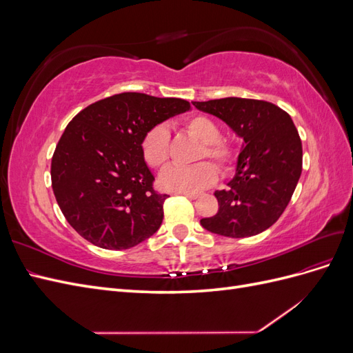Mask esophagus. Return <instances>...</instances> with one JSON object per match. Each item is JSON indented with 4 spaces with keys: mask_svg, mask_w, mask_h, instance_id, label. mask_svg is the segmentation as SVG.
I'll use <instances>...</instances> for the list:
<instances>
[{
    "mask_svg": "<svg viewBox=\"0 0 353 353\" xmlns=\"http://www.w3.org/2000/svg\"><path fill=\"white\" fill-rule=\"evenodd\" d=\"M176 194L185 196V197H188V199H191V200H194V199L199 197V193H183V191H181V193H176Z\"/></svg>",
    "mask_w": 353,
    "mask_h": 353,
    "instance_id": "obj_1",
    "label": "esophagus"
}]
</instances>
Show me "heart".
I'll list each match as a JSON object with an SVG mask.
<instances>
[{"mask_svg": "<svg viewBox=\"0 0 353 353\" xmlns=\"http://www.w3.org/2000/svg\"><path fill=\"white\" fill-rule=\"evenodd\" d=\"M184 131L200 141L196 160L209 159L225 174L236 168L240 148L236 143L221 138L219 125L205 114L187 117L183 122ZM141 154L144 162L153 168H162L169 159V132L163 125L148 130L141 140ZM216 170L209 162H199L193 166H168L159 175V185L166 191L176 193H196L215 183Z\"/></svg>", "mask_w": 353, "mask_h": 353, "instance_id": "heart-1", "label": "heart"}]
</instances>
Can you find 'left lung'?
Wrapping results in <instances>:
<instances>
[{
	"label": "left lung",
	"instance_id": "obj_1",
	"mask_svg": "<svg viewBox=\"0 0 353 353\" xmlns=\"http://www.w3.org/2000/svg\"><path fill=\"white\" fill-rule=\"evenodd\" d=\"M243 138L237 172L227 190L215 191L218 213L200 219L223 237L256 236L279 221L302 174V141L287 112L270 101L227 97L193 101Z\"/></svg>",
	"mask_w": 353,
	"mask_h": 353
}]
</instances>
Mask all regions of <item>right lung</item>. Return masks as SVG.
<instances>
[{"instance_id":"right-lung-1","label":"right lung","mask_w":353,"mask_h":353,"mask_svg":"<svg viewBox=\"0 0 353 353\" xmlns=\"http://www.w3.org/2000/svg\"><path fill=\"white\" fill-rule=\"evenodd\" d=\"M190 110L181 99L122 92L90 104L66 126L51 159V185L70 227L94 245L125 250L159 230L169 197L154 190L144 134Z\"/></svg>"}]
</instances>
